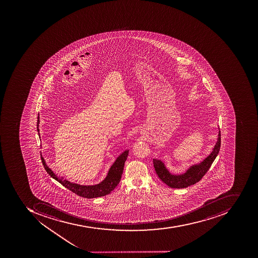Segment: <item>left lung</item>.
<instances>
[{
    "label": "left lung",
    "instance_id": "1",
    "mask_svg": "<svg viewBox=\"0 0 258 258\" xmlns=\"http://www.w3.org/2000/svg\"><path fill=\"white\" fill-rule=\"evenodd\" d=\"M221 137V134H220V130H219L217 142H216L212 153L199 164L190 166V168L187 170L185 174H178V175L170 174L162 161L154 159L153 164L156 174L159 176V178L170 188H183L194 185L196 183L201 181V178L209 170L212 163L214 162L216 156H218L219 149H220V145H221V137Z\"/></svg>",
    "mask_w": 258,
    "mask_h": 258
}]
</instances>
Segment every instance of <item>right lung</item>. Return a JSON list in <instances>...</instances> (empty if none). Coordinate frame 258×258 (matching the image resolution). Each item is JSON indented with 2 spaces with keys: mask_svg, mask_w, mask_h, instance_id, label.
<instances>
[{
  "mask_svg": "<svg viewBox=\"0 0 258 258\" xmlns=\"http://www.w3.org/2000/svg\"><path fill=\"white\" fill-rule=\"evenodd\" d=\"M39 116L38 115V121H37V131H38V133H39ZM128 155V150H126L124 151L121 156H118L110 167L106 178L102 182L95 185H81L75 184V183L70 182V181L66 179L63 180L62 177L60 178V177H57L48 167L43 158L41 157V159H42L44 168L50 175V177H53V179L58 181L63 186L68 188L77 195L82 197V198L91 199V198H100V197L108 195L118 185L119 181L121 180L123 170H124V162L126 161Z\"/></svg>",
  "mask_w": 258,
  "mask_h": 258,
  "instance_id": "1",
  "label": "right lung"
}]
</instances>
